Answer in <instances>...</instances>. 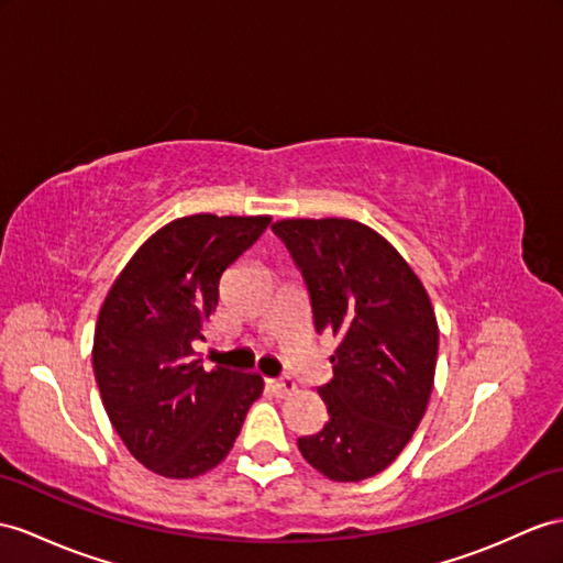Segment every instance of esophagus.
I'll use <instances>...</instances> for the list:
<instances>
[{"label": "esophagus", "instance_id": "obj_1", "mask_svg": "<svg viewBox=\"0 0 563 563\" xmlns=\"http://www.w3.org/2000/svg\"><path fill=\"white\" fill-rule=\"evenodd\" d=\"M272 389L277 391L279 396H291L296 391V382L291 377H282L272 382Z\"/></svg>", "mask_w": 563, "mask_h": 563}]
</instances>
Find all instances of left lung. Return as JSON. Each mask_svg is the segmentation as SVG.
I'll use <instances>...</instances> for the list:
<instances>
[{
    "instance_id": "left-lung-1",
    "label": "left lung",
    "mask_w": 563,
    "mask_h": 563,
    "mask_svg": "<svg viewBox=\"0 0 563 563\" xmlns=\"http://www.w3.org/2000/svg\"><path fill=\"white\" fill-rule=\"evenodd\" d=\"M310 294L314 329L339 336L329 420L298 449L334 483H361L401 454L434 387L440 327L418 274L367 224L344 217L279 219Z\"/></svg>"
}]
</instances>
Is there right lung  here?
Returning <instances> with one entry per match:
<instances>
[{
    "mask_svg": "<svg viewBox=\"0 0 563 563\" xmlns=\"http://www.w3.org/2000/svg\"><path fill=\"white\" fill-rule=\"evenodd\" d=\"M269 222L174 219L133 253L100 308L92 369L102 406L131 456L162 477H198L222 463L263 394L253 373L205 369L194 341L205 339L222 274Z\"/></svg>",
    "mask_w": 563,
    "mask_h": 563,
    "instance_id": "right-lung-1",
    "label": "right lung"
}]
</instances>
